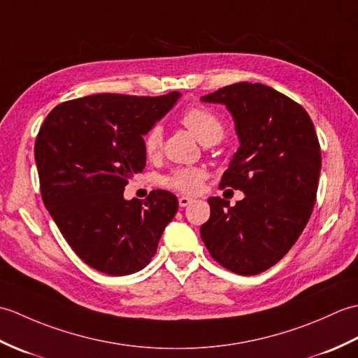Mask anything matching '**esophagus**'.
<instances>
[{
    "instance_id": "1",
    "label": "esophagus",
    "mask_w": 358,
    "mask_h": 358,
    "mask_svg": "<svg viewBox=\"0 0 358 358\" xmlns=\"http://www.w3.org/2000/svg\"><path fill=\"white\" fill-rule=\"evenodd\" d=\"M192 201H194V199H191V196H186V195H181L178 199V203H180L181 208L189 206V204H191Z\"/></svg>"
}]
</instances>
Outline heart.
<instances>
[{
  "label": "heart",
  "mask_w": 358,
  "mask_h": 358,
  "mask_svg": "<svg viewBox=\"0 0 358 358\" xmlns=\"http://www.w3.org/2000/svg\"><path fill=\"white\" fill-rule=\"evenodd\" d=\"M183 124L191 131L203 144L208 141H220L224 134V126L214 112L196 106L189 109L181 117ZM163 146V129L162 126L150 127L144 136L143 148L144 154L149 158H157ZM204 172L201 169H178L173 171L169 177L164 178V183L185 194H196L201 189Z\"/></svg>",
  "instance_id": "b5f03b06"
}]
</instances>
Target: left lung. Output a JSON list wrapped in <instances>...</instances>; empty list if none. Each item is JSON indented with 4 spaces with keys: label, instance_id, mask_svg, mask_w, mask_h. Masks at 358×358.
I'll use <instances>...</instances> for the list:
<instances>
[{
    "label": "left lung",
    "instance_id": "1",
    "mask_svg": "<svg viewBox=\"0 0 358 358\" xmlns=\"http://www.w3.org/2000/svg\"><path fill=\"white\" fill-rule=\"evenodd\" d=\"M201 101L231 112L240 146L220 187L245 194L235 206L210 196L201 240L226 269L255 275L287 254L313 214L320 144L308 112L260 83H235Z\"/></svg>",
    "mask_w": 358,
    "mask_h": 358
}]
</instances>
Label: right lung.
I'll return each mask as SVG.
<instances>
[{"label": "right lung", "mask_w": 358, "mask_h": 358, "mask_svg": "<svg viewBox=\"0 0 358 358\" xmlns=\"http://www.w3.org/2000/svg\"><path fill=\"white\" fill-rule=\"evenodd\" d=\"M98 94L58 104L35 141L45 209L83 262L108 275L141 271L155 255L178 200L157 189L124 199V186L143 172V136L180 100Z\"/></svg>", "instance_id": "right-lung-1"}]
</instances>
